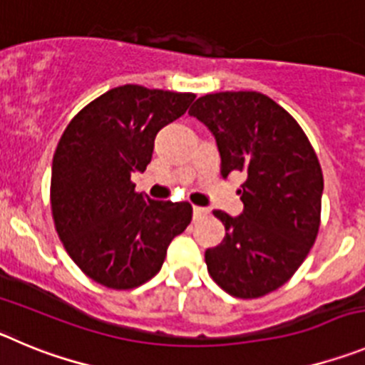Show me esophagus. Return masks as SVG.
Returning a JSON list of instances; mask_svg holds the SVG:
<instances>
[{"label":"esophagus","instance_id":"obj_1","mask_svg":"<svg viewBox=\"0 0 365 365\" xmlns=\"http://www.w3.org/2000/svg\"><path fill=\"white\" fill-rule=\"evenodd\" d=\"M205 215H208V210L200 208V206H193V217H195V219H200V217Z\"/></svg>","mask_w":365,"mask_h":365}]
</instances>
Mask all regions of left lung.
Listing matches in <instances>:
<instances>
[{
  "mask_svg": "<svg viewBox=\"0 0 365 365\" xmlns=\"http://www.w3.org/2000/svg\"><path fill=\"white\" fill-rule=\"evenodd\" d=\"M215 135L220 175L244 173V212L213 215L222 242L206 250L208 273L237 299H259L295 275L320 228L324 177L312 143L272 98L260 92L206 93L190 108Z\"/></svg>",
  "mask_w": 365,
  "mask_h": 365,
  "instance_id": "8db88e82",
  "label": "left lung"
}]
</instances>
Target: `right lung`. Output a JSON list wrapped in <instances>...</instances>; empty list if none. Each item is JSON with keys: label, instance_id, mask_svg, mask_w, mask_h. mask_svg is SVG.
Segmentation results:
<instances>
[{"label": "right lung", "instance_id": "obj_1", "mask_svg": "<svg viewBox=\"0 0 365 365\" xmlns=\"http://www.w3.org/2000/svg\"><path fill=\"white\" fill-rule=\"evenodd\" d=\"M195 93L125 85L79 110L52 160L53 226L70 259L93 282L133 289L157 275L170 242L192 220L190 202L135 192L163 126L188 110Z\"/></svg>", "mask_w": 365, "mask_h": 365}]
</instances>
